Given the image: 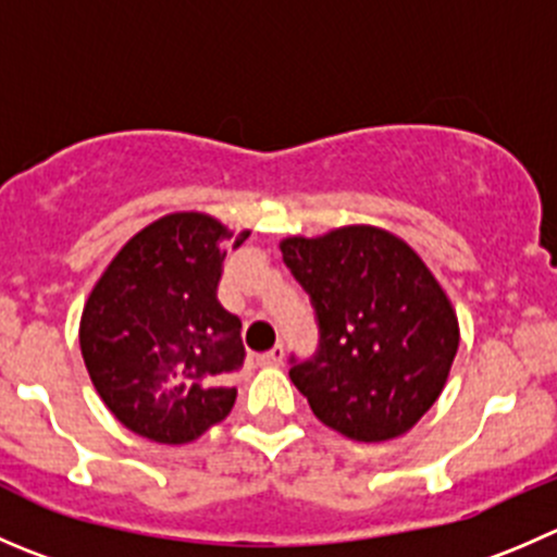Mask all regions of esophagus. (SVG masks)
I'll use <instances>...</instances> for the list:
<instances>
[{
	"instance_id": "34e87169",
	"label": "esophagus",
	"mask_w": 557,
	"mask_h": 557,
	"mask_svg": "<svg viewBox=\"0 0 557 557\" xmlns=\"http://www.w3.org/2000/svg\"><path fill=\"white\" fill-rule=\"evenodd\" d=\"M283 359H285L283 345H274V348L267 350V354H258V364L261 367H277L283 364Z\"/></svg>"
}]
</instances>
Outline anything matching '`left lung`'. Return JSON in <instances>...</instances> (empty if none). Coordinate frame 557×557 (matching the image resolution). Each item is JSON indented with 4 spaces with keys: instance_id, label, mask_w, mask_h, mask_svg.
Wrapping results in <instances>:
<instances>
[{
    "instance_id": "obj_1",
    "label": "left lung",
    "mask_w": 557,
    "mask_h": 557,
    "mask_svg": "<svg viewBox=\"0 0 557 557\" xmlns=\"http://www.w3.org/2000/svg\"><path fill=\"white\" fill-rule=\"evenodd\" d=\"M310 294L318 350L290 356V381L326 428L350 441L408 433L441 397L460 345L455 307L424 261L394 234L345 225L280 242Z\"/></svg>"
}]
</instances>
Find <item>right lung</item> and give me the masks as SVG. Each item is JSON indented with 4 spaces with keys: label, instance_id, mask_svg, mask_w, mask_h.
<instances>
[{
    "label": "right lung",
    "instance_id": "right-lung-1",
    "mask_svg": "<svg viewBox=\"0 0 557 557\" xmlns=\"http://www.w3.org/2000/svg\"><path fill=\"white\" fill-rule=\"evenodd\" d=\"M231 234L201 212L154 220L116 252L81 315V356L113 416L158 444L223 422L245 364L242 321L218 301Z\"/></svg>",
    "mask_w": 557,
    "mask_h": 557
}]
</instances>
